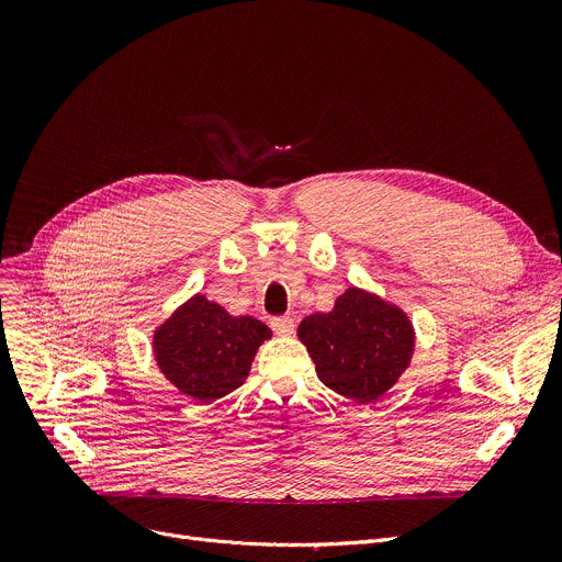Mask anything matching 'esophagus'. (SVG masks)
I'll return each mask as SVG.
<instances>
[{"instance_id": "obj_1", "label": "esophagus", "mask_w": 562, "mask_h": 562, "mask_svg": "<svg viewBox=\"0 0 562 562\" xmlns=\"http://www.w3.org/2000/svg\"><path fill=\"white\" fill-rule=\"evenodd\" d=\"M271 328L276 335H291L293 328H296V323H293L291 316H276L271 318Z\"/></svg>"}]
</instances>
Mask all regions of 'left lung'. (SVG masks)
Returning a JSON list of instances; mask_svg holds the SVG:
<instances>
[{"label":"left lung","instance_id":"obj_1","mask_svg":"<svg viewBox=\"0 0 562 562\" xmlns=\"http://www.w3.org/2000/svg\"><path fill=\"white\" fill-rule=\"evenodd\" d=\"M299 337L323 385L358 403L394 385L415 344L407 316L360 289H348L333 312L303 318Z\"/></svg>","mask_w":562,"mask_h":562}]
</instances>
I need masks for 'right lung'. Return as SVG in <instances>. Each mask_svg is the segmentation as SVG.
Instances as JSON below:
<instances>
[{
  "label": "right lung",
  "mask_w": 562,
  "mask_h": 562,
  "mask_svg": "<svg viewBox=\"0 0 562 562\" xmlns=\"http://www.w3.org/2000/svg\"><path fill=\"white\" fill-rule=\"evenodd\" d=\"M269 326L252 316H229L204 296L177 310L155 335V358L172 385L212 403L244 385Z\"/></svg>",
  "instance_id": "right-lung-1"
}]
</instances>
